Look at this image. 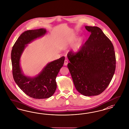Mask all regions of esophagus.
<instances>
[{
  "mask_svg": "<svg viewBox=\"0 0 129 129\" xmlns=\"http://www.w3.org/2000/svg\"><path fill=\"white\" fill-rule=\"evenodd\" d=\"M67 64H68V61L66 59L64 60V66H67Z\"/></svg>",
  "mask_w": 129,
  "mask_h": 129,
  "instance_id": "34e87169",
  "label": "esophagus"
}]
</instances>
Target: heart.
Returning a JSON list of instances; mask_svg holds the SVG:
<instances>
[{
  "label": "heart",
  "instance_id": "1",
  "mask_svg": "<svg viewBox=\"0 0 129 129\" xmlns=\"http://www.w3.org/2000/svg\"><path fill=\"white\" fill-rule=\"evenodd\" d=\"M76 36H74L71 38V40L73 41L76 39ZM84 39H85L83 37L79 38L75 44L73 45V46H72V49L75 52H77L81 49V48H82V46L84 44Z\"/></svg>",
  "mask_w": 129,
  "mask_h": 129
}]
</instances>
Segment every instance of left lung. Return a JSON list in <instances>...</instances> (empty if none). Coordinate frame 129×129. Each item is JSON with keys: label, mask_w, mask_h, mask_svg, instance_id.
<instances>
[{"label": "left lung", "mask_w": 129, "mask_h": 129, "mask_svg": "<svg viewBox=\"0 0 129 129\" xmlns=\"http://www.w3.org/2000/svg\"><path fill=\"white\" fill-rule=\"evenodd\" d=\"M91 34L77 53L69 52L67 67L76 89L84 96L98 95L110 83L116 68L112 42L99 27L85 26Z\"/></svg>", "instance_id": "left-lung-1"}]
</instances>
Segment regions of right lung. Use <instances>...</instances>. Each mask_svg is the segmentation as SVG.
<instances>
[{
  "instance_id": "obj_1",
  "label": "right lung",
  "mask_w": 129,
  "mask_h": 129,
  "mask_svg": "<svg viewBox=\"0 0 129 129\" xmlns=\"http://www.w3.org/2000/svg\"><path fill=\"white\" fill-rule=\"evenodd\" d=\"M46 29L29 30L18 38L13 46L11 58L13 78L18 86L26 95L35 99L49 98L56 90V77L63 66L64 56L48 63L39 75L34 77L23 74L20 66V59L26 45L46 34Z\"/></svg>"
}]
</instances>
